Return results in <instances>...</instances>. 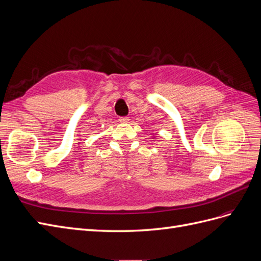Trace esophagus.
<instances>
[{
	"label": "esophagus",
	"mask_w": 261,
	"mask_h": 261,
	"mask_svg": "<svg viewBox=\"0 0 261 261\" xmlns=\"http://www.w3.org/2000/svg\"><path fill=\"white\" fill-rule=\"evenodd\" d=\"M129 121H130V118L128 116H125V117H121L120 118V122L121 123H129Z\"/></svg>",
	"instance_id": "34e87169"
}]
</instances>
